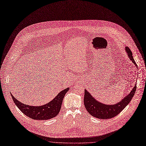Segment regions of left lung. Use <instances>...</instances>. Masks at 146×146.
I'll use <instances>...</instances> for the list:
<instances>
[{
	"label": "left lung",
	"instance_id": "obj_1",
	"mask_svg": "<svg viewBox=\"0 0 146 146\" xmlns=\"http://www.w3.org/2000/svg\"><path fill=\"white\" fill-rule=\"evenodd\" d=\"M125 50L128 54V56L130 60L134 63L137 68V65L134 60L132 53L128 47H125ZM137 84H135L134 87L130 93L125 96L121 101H120L115 104H105L103 103H100L96 98H94L92 95L86 90H85L84 96V104L86 110L90 115L95 117L101 119H110L117 116L121 112L131 101L134 97L137 89Z\"/></svg>",
	"mask_w": 146,
	"mask_h": 146
}]
</instances>
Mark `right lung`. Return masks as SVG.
I'll return each mask as SVG.
<instances>
[{
    "instance_id": "right-lung-1",
    "label": "right lung",
    "mask_w": 146,
    "mask_h": 146,
    "mask_svg": "<svg viewBox=\"0 0 146 146\" xmlns=\"http://www.w3.org/2000/svg\"><path fill=\"white\" fill-rule=\"evenodd\" d=\"M68 90L69 88L64 89L50 102L40 106L24 104L17 100L12 94L11 96L18 108L26 116L36 120H48L55 117L59 113L62 100Z\"/></svg>"
}]
</instances>
